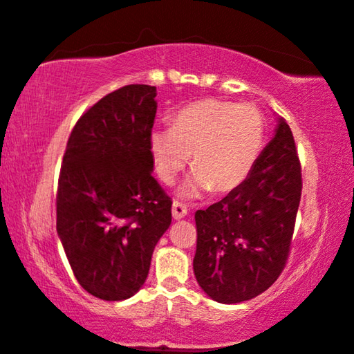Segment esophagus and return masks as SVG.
Here are the masks:
<instances>
[{"label":"esophagus","mask_w":354,"mask_h":354,"mask_svg":"<svg viewBox=\"0 0 354 354\" xmlns=\"http://www.w3.org/2000/svg\"><path fill=\"white\" fill-rule=\"evenodd\" d=\"M171 213H173V218H175V220H181V218L187 215V208H186V205H184V203L175 201V202H173V207H171Z\"/></svg>","instance_id":"1"}]
</instances>
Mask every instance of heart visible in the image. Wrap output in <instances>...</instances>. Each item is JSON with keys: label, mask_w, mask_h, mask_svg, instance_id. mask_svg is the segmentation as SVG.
<instances>
[{"label": "heart", "mask_w": 354, "mask_h": 354, "mask_svg": "<svg viewBox=\"0 0 354 354\" xmlns=\"http://www.w3.org/2000/svg\"><path fill=\"white\" fill-rule=\"evenodd\" d=\"M265 136L257 106L205 97L179 109L171 127L153 128L149 147L163 183H171L191 157L194 171L179 194L198 197L241 186L261 156Z\"/></svg>", "instance_id": "obj_1"}]
</instances>
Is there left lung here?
I'll list each match as a JSON object with an SVG mask.
<instances>
[{
    "instance_id": "8db88e82",
    "label": "left lung",
    "mask_w": 354,
    "mask_h": 354,
    "mask_svg": "<svg viewBox=\"0 0 354 354\" xmlns=\"http://www.w3.org/2000/svg\"><path fill=\"white\" fill-rule=\"evenodd\" d=\"M301 197V167L290 127L274 138L241 186L196 212L194 274L212 300L241 303L277 281L286 266Z\"/></svg>"
}]
</instances>
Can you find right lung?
<instances>
[{
	"label": "right lung",
	"mask_w": 354,
	"mask_h": 354,
	"mask_svg": "<svg viewBox=\"0 0 354 354\" xmlns=\"http://www.w3.org/2000/svg\"><path fill=\"white\" fill-rule=\"evenodd\" d=\"M156 96L149 84L104 96L78 118L64 153L57 234L80 286L101 300H127L142 287L171 225V198L152 176Z\"/></svg>",
	"instance_id": "right-lung-1"
}]
</instances>
